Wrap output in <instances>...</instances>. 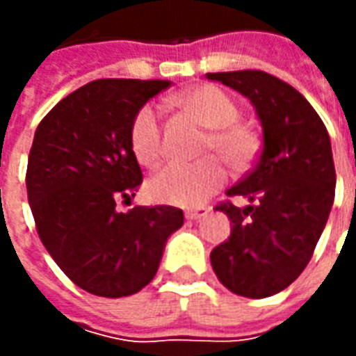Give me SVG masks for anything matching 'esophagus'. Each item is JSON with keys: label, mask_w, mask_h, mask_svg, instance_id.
Segmentation results:
<instances>
[{"label": "esophagus", "mask_w": 356, "mask_h": 356, "mask_svg": "<svg viewBox=\"0 0 356 356\" xmlns=\"http://www.w3.org/2000/svg\"><path fill=\"white\" fill-rule=\"evenodd\" d=\"M208 213V208H204V206H200V208H188L185 211V217L186 219H193V221H198V219H202V217Z\"/></svg>", "instance_id": "obj_1"}]
</instances>
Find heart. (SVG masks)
<instances>
[{
	"instance_id": "heart-1",
	"label": "heart",
	"mask_w": 356,
	"mask_h": 356,
	"mask_svg": "<svg viewBox=\"0 0 356 356\" xmlns=\"http://www.w3.org/2000/svg\"><path fill=\"white\" fill-rule=\"evenodd\" d=\"M173 102L188 112L204 127L208 137L204 150H216L234 170H244L257 152V139L246 125L238 124L240 110L223 89L198 86L179 93ZM129 143L139 163L154 168L162 160V122L152 104L137 110L129 127ZM225 181L223 163L217 158H206L196 163H168L148 179V196L170 206H198Z\"/></svg>"
}]
</instances>
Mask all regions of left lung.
Returning a JSON list of instances; mask_svg holds the SVG:
<instances>
[{"mask_svg": "<svg viewBox=\"0 0 356 356\" xmlns=\"http://www.w3.org/2000/svg\"><path fill=\"white\" fill-rule=\"evenodd\" d=\"M254 104L263 150L231 186L248 206L223 204L231 236L209 255L219 282L244 298L275 296L298 278L328 221L336 193L330 135L303 95L261 70L206 74Z\"/></svg>", "mask_w": 356, "mask_h": 356, "instance_id": "8db88e82", "label": "left lung"}]
</instances>
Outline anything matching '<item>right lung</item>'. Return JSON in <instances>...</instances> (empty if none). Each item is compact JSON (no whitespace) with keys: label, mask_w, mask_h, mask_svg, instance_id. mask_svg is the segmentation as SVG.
Here are the masks:
<instances>
[{"label":"right lung","mask_w":356,"mask_h":356,"mask_svg":"<svg viewBox=\"0 0 356 356\" xmlns=\"http://www.w3.org/2000/svg\"><path fill=\"white\" fill-rule=\"evenodd\" d=\"M170 80L104 78L53 106L30 148L26 191L38 234L81 290L124 298L143 290L162 261L165 242L183 227L171 206L116 211L143 183L129 143L137 110Z\"/></svg>","instance_id":"add662e5"}]
</instances>
